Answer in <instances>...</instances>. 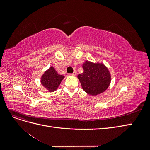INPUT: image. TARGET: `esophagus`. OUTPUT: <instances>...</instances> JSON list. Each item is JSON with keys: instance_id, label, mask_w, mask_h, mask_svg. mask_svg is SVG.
Masks as SVG:
<instances>
[{"instance_id": "esophagus-1", "label": "esophagus", "mask_w": 150, "mask_h": 150, "mask_svg": "<svg viewBox=\"0 0 150 150\" xmlns=\"http://www.w3.org/2000/svg\"><path fill=\"white\" fill-rule=\"evenodd\" d=\"M76 74H77V72H76V71H74L73 72H72V74H71V75L72 76H76Z\"/></svg>"}]
</instances>
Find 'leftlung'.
<instances>
[{"instance_id":"obj_1","label":"left lung","mask_w":150,"mask_h":150,"mask_svg":"<svg viewBox=\"0 0 150 150\" xmlns=\"http://www.w3.org/2000/svg\"><path fill=\"white\" fill-rule=\"evenodd\" d=\"M84 72L78 76L83 89L91 96H96L108 89L111 83V74L103 63L86 61Z\"/></svg>"}]
</instances>
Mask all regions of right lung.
I'll use <instances>...</instances> for the list:
<instances>
[{"label": "right lung", "instance_id": "right-lung-1", "mask_svg": "<svg viewBox=\"0 0 150 150\" xmlns=\"http://www.w3.org/2000/svg\"><path fill=\"white\" fill-rule=\"evenodd\" d=\"M64 78V76L59 74L54 67L51 66L42 74L40 83L49 92H54L58 88Z\"/></svg>", "mask_w": 150, "mask_h": 150}]
</instances>
